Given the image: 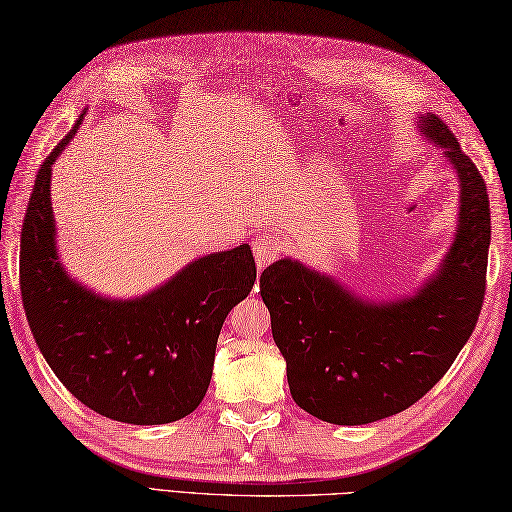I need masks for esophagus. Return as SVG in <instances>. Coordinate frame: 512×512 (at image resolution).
Listing matches in <instances>:
<instances>
[{"mask_svg": "<svg viewBox=\"0 0 512 512\" xmlns=\"http://www.w3.org/2000/svg\"><path fill=\"white\" fill-rule=\"evenodd\" d=\"M253 253H255V262L257 268L262 270L270 262H275L281 253V242L275 235H259L253 242Z\"/></svg>", "mask_w": 512, "mask_h": 512, "instance_id": "34e87169", "label": "esophagus"}]
</instances>
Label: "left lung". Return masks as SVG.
<instances>
[{"label": "left lung", "instance_id": "1", "mask_svg": "<svg viewBox=\"0 0 512 512\" xmlns=\"http://www.w3.org/2000/svg\"><path fill=\"white\" fill-rule=\"evenodd\" d=\"M420 123L458 171L460 217L440 270L416 295L365 301L295 259L259 277L290 394L325 422L367 424L405 411L447 374L480 319L491 244L486 184L436 114Z\"/></svg>", "mask_w": 512, "mask_h": 512}]
</instances>
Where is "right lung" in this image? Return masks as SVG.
I'll use <instances>...</instances> for the list:
<instances>
[{
	"label": "right lung",
	"mask_w": 512,
	"mask_h": 512,
	"mask_svg": "<svg viewBox=\"0 0 512 512\" xmlns=\"http://www.w3.org/2000/svg\"><path fill=\"white\" fill-rule=\"evenodd\" d=\"M83 116L43 160L30 193L19 250L26 319L52 372L85 407L127 424L180 420L209 389L217 336L255 286V259L248 244L206 255L125 301L70 279L54 242L50 178Z\"/></svg>",
	"instance_id": "obj_1"
}]
</instances>
